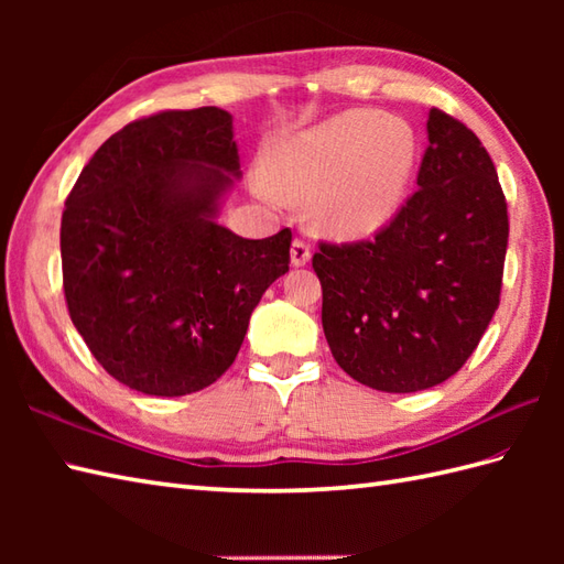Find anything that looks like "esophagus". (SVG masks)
<instances>
[{
	"label": "esophagus",
	"mask_w": 564,
	"mask_h": 564,
	"mask_svg": "<svg viewBox=\"0 0 564 564\" xmlns=\"http://www.w3.org/2000/svg\"><path fill=\"white\" fill-rule=\"evenodd\" d=\"M310 245L303 242V239H295L293 247H291V263L293 267H305V263L310 261Z\"/></svg>",
	"instance_id": "34e87169"
}]
</instances>
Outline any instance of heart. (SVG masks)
<instances>
[{
	"label": "heart",
	"instance_id": "b5f03b06",
	"mask_svg": "<svg viewBox=\"0 0 564 564\" xmlns=\"http://www.w3.org/2000/svg\"><path fill=\"white\" fill-rule=\"evenodd\" d=\"M416 166L414 130L376 111H341L283 138L263 158L254 194L279 206L310 200V223L339 242L368 239L404 206Z\"/></svg>",
	"mask_w": 564,
	"mask_h": 564
}]
</instances>
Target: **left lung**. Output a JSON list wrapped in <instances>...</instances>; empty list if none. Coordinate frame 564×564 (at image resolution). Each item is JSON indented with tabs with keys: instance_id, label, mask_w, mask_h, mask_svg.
<instances>
[{
	"instance_id": "1",
	"label": "left lung",
	"mask_w": 564,
	"mask_h": 564,
	"mask_svg": "<svg viewBox=\"0 0 564 564\" xmlns=\"http://www.w3.org/2000/svg\"><path fill=\"white\" fill-rule=\"evenodd\" d=\"M416 194L370 242L319 245L322 329L346 373L419 392L458 373L499 305L509 218L473 130L429 111Z\"/></svg>"
}]
</instances>
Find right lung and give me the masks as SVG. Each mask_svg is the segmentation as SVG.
<instances>
[{"instance_id": "right-lung-1", "label": "right lung", "mask_w": 564, "mask_h": 564, "mask_svg": "<svg viewBox=\"0 0 564 564\" xmlns=\"http://www.w3.org/2000/svg\"><path fill=\"white\" fill-rule=\"evenodd\" d=\"M239 176L232 116L203 106L118 130L67 196L69 317L130 390L182 398L213 386L261 295L289 271L291 230L247 239L218 223Z\"/></svg>"}]
</instances>
